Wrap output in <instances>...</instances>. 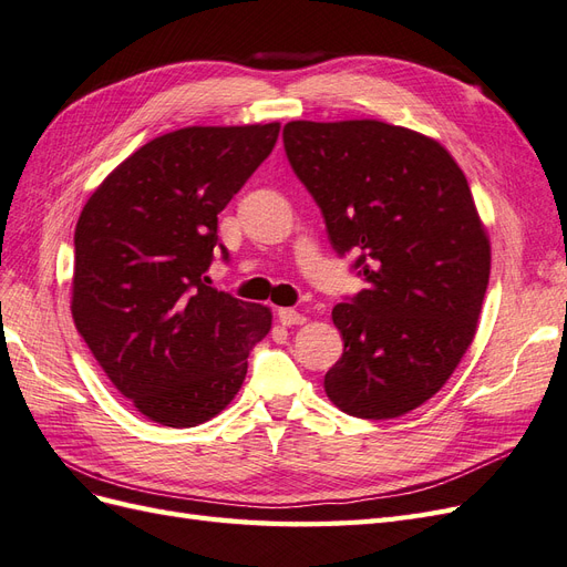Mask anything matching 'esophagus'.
<instances>
[{"label":"esophagus","mask_w":567,"mask_h":567,"mask_svg":"<svg viewBox=\"0 0 567 567\" xmlns=\"http://www.w3.org/2000/svg\"><path fill=\"white\" fill-rule=\"evenodd\" d=\"M277 317H279V321H281L284 326H296V323H305V321H307L305 315H300V312H296V310H290V307H281Z\"/></svg>","instance_id":"34e87169"}]
</instances>
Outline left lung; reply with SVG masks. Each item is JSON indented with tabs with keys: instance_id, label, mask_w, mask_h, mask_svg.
<instances>
[{
	"instance_id": "left-lung-1",
	"label": "left lung",
	"mask_w": 567,
	"mask_h": 567,
	"mask_svg": "<svg viewBox=\"0 0 567 567\" xmlns=\"http://www.w3.org/2000/svg\"><path fill=\"white\" fill-rule=\"evenodd\" d=\"M284 146L367 281L333 307L346 348L323 390L350 416L398 419L447 383L483 310L489 238L466 175L440 142L381 120H293Z\"/></svg>"
}]
</instances>
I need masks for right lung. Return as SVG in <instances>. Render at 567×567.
<instances>
[{
    "label": "right lung",
    "instance_id": "obj_1",
    "mask_svg": "<svg viewBox=\"0 0 567 567\" xmlns=\"http://www.w3.org/2000/svg\"><path fill=\"white\" fill-rule=\"evenodd\" d=\"M279 127L156 136L80 213L73 321L120 394L161 425L194 427L217 416L271 329L267 307L208 286L205 271L219 246L217 215L269 156Z\"/></svg>",
    "mask_w": 567,
    "mask_h": 567
}]
</instances>
